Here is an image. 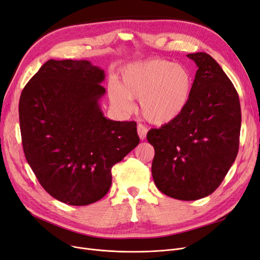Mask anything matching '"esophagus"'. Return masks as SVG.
<instances>
[{
  "mask_svg": "<svg viewBox=\"0 0 260 260\" xmlns=\"http://www.w3.org/2000/svg\"><path fill=\"white\" fill-rule=\"evenodd\" d=\"M137 132H138V136L141 140L146 139L147 137V133H148V128L146 126H143L142 124H139L137 126Z\"/></svg>",
  "mask_w": 260,
  "mask_h": 260,
  "instance_id": "34e87169",
  "label": "esophagus"
}]
</instances>
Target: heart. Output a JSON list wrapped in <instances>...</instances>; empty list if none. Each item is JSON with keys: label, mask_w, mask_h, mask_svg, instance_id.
Segmentation results:
<instances>
[{"label": "heart", "mask_w": 260, "mask_h": 260, "mask_svg": "<svg viewBox=\"0 0 260 260\" xmlns=\"http://www.w3.org/2000/svg\"><path fill=\"white\" fill-rule=\"evenodd\" d=\"M124 86L109 84L112 103L123 111L133 109V99L140 101L147 121L164 125L183 112L193 90L194 78L187 67L165 59L129 65L123 73Z\"/></svg>", "instance_id": "b5f03b06"}]
</instances>
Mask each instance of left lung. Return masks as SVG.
<instances>
[{
    "label": "left lung",
    "instance_id": "obj_1",
    "mask_svg": "<svg viewBox=\"0 0 260 260\" xmlns=\"http://www.w3.org/2000/svg\"><path fill=\"white\" fill-rule=\"evenodd\" d=\"M198 70L189 101L179 117L148 132L154 147L152 176L157 188L179 200L212 194L239 150L241 107L222 67L205 52L189 53Z\"/></svg>",
    "mask_w": 260,
    "mask_h": 260
}]
</instances>
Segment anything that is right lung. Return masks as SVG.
Returning <instances> with one entry per match:
<instances>
[{
  "label": "right lung",
  "mask_w": 260,
  "mask_h": 260,
  "mask_svg": "<svg viewBox=\"0 0 260 260\" xmlns=\"http://www.w3.org/2000/svg\"><path fill=\"white\" fill-rule=\"evenodd\" d=\"M105 72L80 60L47 61L19 101L25 158L48 194L71 206L102 199L111 168L139 143L136 122L104 117Z\"/></svg>",
  "instance_id": "obj_1"
}]
</instances>
